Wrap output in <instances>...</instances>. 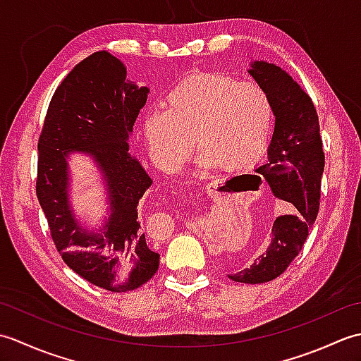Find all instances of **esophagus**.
<instances>
[{
	"label": "esophagus",
	"instance_id": "obj_1",
	"mask_svg": "<svg viewBox=\"0 0 361 361\" xmlns=\"http://www.w3.org/2000/svg\"><path fill=\"white\" fill-rule=\"evenodd\" d=\"M212 188H216V181H211L209 185H206V190H211Z\"/></svg>",
	"mask_w": 361,
	"mask_h": 361
}]
</instances>
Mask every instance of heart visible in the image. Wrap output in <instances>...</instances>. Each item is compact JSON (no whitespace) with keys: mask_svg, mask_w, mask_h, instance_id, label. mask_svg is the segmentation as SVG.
Here are the masks:
<instances>
[{"mask_svg":"<svg viewBox=\"0 0 361 361\" xmlns=\"http://www.w3.org/2000/svg\"><path fill=\"white\" fill-rule=\"evenodd\" d=\"M273 102L257 82L226 74H197L164 99V110L144 118V137L153 163L176 172L188 163L194 137L206 169L243 171L264 157L273 132Z\"/></svg>","mask_w":361,"mask_h":361,"instance_id":"heart-1","label":"heart"}]
</instances>
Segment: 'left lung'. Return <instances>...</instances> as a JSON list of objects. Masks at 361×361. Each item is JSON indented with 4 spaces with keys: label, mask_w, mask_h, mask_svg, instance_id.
<instances>
[{
    "label": "left lung",
    "mask_w": 361,
    "mask_h": 361,
    "mask_svg": "<svg viewBox=\"0 0 361 361\" xmlns=\"http://www.w3.org/2000/svg\"><path fill=\"white\" fill-rule=\"evenodd\" d=\"M250 74L270 94L276 116L268 163L256 172L264 175L276 198L296 209L274 220L270 243L255 264L228 274L235 282L262 283L286 271L307 240L319 211L324 152L318 113L310 96L273 63L255 62Z\"/></svg>",
    "instance_id": "left-lung-1"
}]
</instances>
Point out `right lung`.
Returning a JSON list of instances; mask_svg holds the SVG:
<instances>
[{"mask_svg": "<svg viewBox=\"0 0 361 361\" xmlns=\"http://www.w3.org/2000/svg\"><path fill=\"white\" fill-rule=\"evenodd\" d=\"M124 63L99 51L83 59L57 87L38 137L35 192L54 245L73 271L94 286L130 291L149 282L159 267L137 221V204L152 186L128 153V133L147 101V87L126 80ZM70 151H87L103 169L112 212L104 233H87L67 203Z\"/></svg>", "mask_w": 361, "mask_h": 361, "instance_id": "1", "label": "right lung"}]
</instances>
